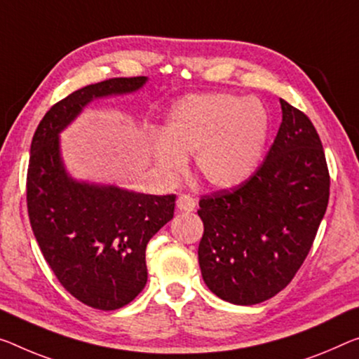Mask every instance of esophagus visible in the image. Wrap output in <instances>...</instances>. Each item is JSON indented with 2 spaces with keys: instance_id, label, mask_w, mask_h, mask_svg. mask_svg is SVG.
Segmentation results:
<instances>
[{
  "instance_id": "esophagus-1",
  "label": "esophagus",
  "mask_w": 359,
  "mask_h": 359,
  "mask_svg": "<svg viewBox=\"0 0 359 359\" xmlns=\"http://www.w3.org/2000/svg\"><path fill=\"white\" fill-rule=\"evenodd\" d=\"M176 208L180 212H194L196 210V201L189 196H180L176 201Z\"/></svg>"
}]
</instances>
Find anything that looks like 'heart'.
I'll use <instances>...</instances> for the list:
<instances>
[{
    "instance_id": "1",
    "label": "heart",
    "mask_w": 359,
    "mask_h": 359,
    "mask_svg": "<svg viewBox=\"0 0 359 359\" xmlns=\"http://www.w3.org/2000/svg\"><path fill=\"white\" fill-rule=\"evenodd\" d=\"M268 135L269 114L262 101L208 93L176 102L149 151L167 181L178 178L192 156L197 178L215 189H233L257 172Z\"/></svg>"
}]
</instances>
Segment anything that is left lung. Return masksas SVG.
Here are the masks:
<instances>
[{"label": "left lung", "mask_w": 359, "mask_h": 359, "mask_svg": "<svg viewBox=\"0 0 359 359\" xmlns=\"http://www.w3.org/2000/svg\"><path fill=\"white\" fill-rule=\"evenodd\" d=\"M279 102L283 122L260 168L244 184L198 202L203 283L234 305L262 303L290 283L329 202L321 140L305 114Z\"/></svg>", "instance_id": "left-lung-1"}]
</instances>
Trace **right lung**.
I'll list each match as a JSON object with an SVG mask.
<instances>
[{
	"instance_id": "right-lung-1",
	"label": "right lung",
	"mask_w": 359,
	"mask_h": 359,
	"mask_svg": "<svg viewBox=\"0 0 359 359\" xmlns=\"http://www.w3.org/2000/svg\"><path fill=\"white\" fill-rule=\"evenodd\" d=\"M147 76L88 85L48 110L33 135L27 173L29 218L43 257L64 289L96 310H117L147 283L146 245L173 218L175 196L76 180L60 133L101 97L140 91Z\"/></svg>"
}]
</instances>
